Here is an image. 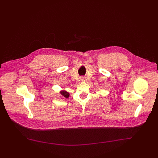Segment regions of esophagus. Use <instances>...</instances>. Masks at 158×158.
<instances>
[{
	"label": "esophagus",
	"mask_w": 158,
	"mask_h": 158,
	"mask_svg": "<svg viewBox=\"0 0 158 158\" xmlns=\"http://www.w3.org/2000/svg\"><path fill=\"white\" fill-rule=\"evenodd\" d=\"M81 81H86V78L85 77H81Z\"/></svg>",
	"instance_id": "1"
}]
</instances>
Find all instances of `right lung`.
<instances>
[{"label": "right lung", "instance_id": "obj_1", "mask_svg": "<svg viewBox=\"0 0 158 158\" xmlns=\"http://www.w3.org/2000/svg\"><path fill=\"white\" fill-rule=\"evenodd\" d=\"M60 94L62 96H63L64 97H65V98H68L69 97V96H70L69 93L68 92L64 91V90H62V91H60Z\"/></svg>", "mask_w": 158, "mask_h": 158}]
</instances>
